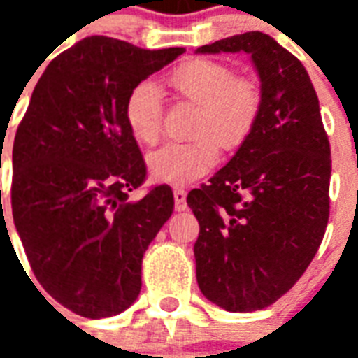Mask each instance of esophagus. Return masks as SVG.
I'll return each instance as SVG.
<instances>
[{
    "instance_id": "esophagus-1",
    "label": "esophagus",
    "mask_w": 358,
    "mask_h": 358,
    "mask_svg": "<svg viewBox=\"0 0 358 358\" xmlns=\"http://www.w3.org/2000/svg\"><path fill=\"white\" fill-rule=\"evenodd\" d=\"M174 207L176 210H186V192L182 189V187H174Z\"/></svg>"
}]
</instances>
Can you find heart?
Segmentation results:
<instances>
[{
    "mask_svg": "<svg viewBox=\"0 0 358 358\" xmlns=\"http://www.w3.org/2000/svg\"><path fill=\"white\" fill-rule=\"evenodd\" d=\"M172 90L199 105L192 141H169L148 155L151 178L172 186L192 184L215 169L224 149L240 148L261 110V90L255 82L234 76L226 63L215 59H192L169 76ZM124 120L134 140L151 145L161 136L163 103L153 82L136 84L124 103Z\"/></svg>",
    "mask_w": 358,
    "mask_h": 358,
    "instance_id": "1",
    "label": "heart"
}]
</instances>
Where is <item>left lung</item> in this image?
I'll return each instance as SVG.
<instances>
[{"instance_id":"1","label":"left lung","mask_w":358,"mask_h":358,"mask_svg":"<svg viewBox=\"0 0 358 358\" xmlns=\"http://www.w3.org/2000/svg\"><path fill=\"white\" fill-rule=\"evenodd\" d=\"M197 53H248L261 82L249 138L209 184L187 194L199 222V289L224 310L253 313L289 292L320 248L330 215V143L305 66L274 38L245 32Z\"/></svg>"}]
</instances>
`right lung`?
<instances>
[{
  "mask_svg": "<svg viewBox=\"0 0 358 358\" xmlns=\"http://www.w3.org/2000/svg\"><path fill=\"white\" fill-rule=\"evenodd\" d=\"M182 53L84 38L45 66L19 124L15 228L38 282L76 315L107 318L138 299L143 253L174 210L166 184L130 199L145 163L124 103L136 84Z\"/></svg>",
  "mask_w": 358,
  "mask_h": 358,
  "instance_id": "add662e5",
  "label": "right lung"
}]
</instances>
